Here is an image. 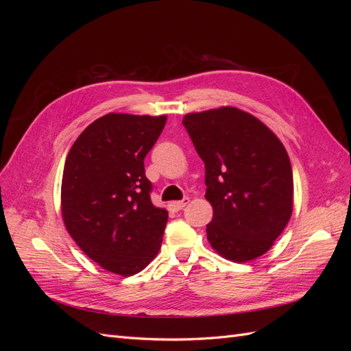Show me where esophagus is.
<instances>
[{"instance_id": "obj_1", "label": "esophagus", "mask_w": 351, "mask_h": 351, "mask_svg": "<svg viewBox=\"0 0 351 351\" xmlns=\"http://www.w3.org/2000/svg\"><path fill=\"white\" fill-rule=\"evenodd\" d=\"M190 202V199L189 197H183L182 200H177V202H171V204H169V208H171L173 210H182L187 204Z\"/></svg>"}]
</instances>
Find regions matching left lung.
<instances>
[{
  "mask_svg": "<svg viewBox=\"0 0 351 351\" xmlns=\"http://www.w3.org/2000/svg\"><path fill=\"white\" fill-rule=\"evenodd\" d=\"M183 125L205 164L206 226L221 256L247 262L268 252L293 210V171L285 147L256 117L224 107L187 114Z\"/></svg>",
  "mask_w": 351,
  "mask_h": 351,
  "instance_id": "obj_1",
  "label": "left lung"
}]
</instances>
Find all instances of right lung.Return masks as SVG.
Segmentation results:
<instances>
[{"mask_svg":"<svg viewBox=\"0 0 351 351\" xmlns=\"http://www.w3.org/2000/svg\"><path fill=\"white\" fill-rule=\"evenodd\" d=\"M165 115L107 114L73 143L61 183V212L71 239L104 269L130 277L161 249L168 212L154 206L145 156Z\"/></svg>","mask_w":351,"mask_h":351,"instance_id":"right-lung-1","label":"right lung"}]
</instances>
